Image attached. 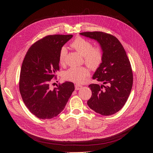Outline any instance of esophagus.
Masks as SVG:
<instances>
[{
    "label": "esophagus",
    "mask_w": 153,
    "mask_h": 153,
    "mask_svg": "<svg viewBox=\"0 0 153 153\" xmlns=\"http://www.w3.org/2000/svg\"><path fill=\"white\" fill-rule=\"evenodd\" d=\"M82 86L80 85H78V84L75 85V90H80L82 89Z\"/></svg>",
    "instance_id": "obj_1"
}]
</instances>
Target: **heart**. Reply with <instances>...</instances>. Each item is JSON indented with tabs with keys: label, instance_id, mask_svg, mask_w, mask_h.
Listing matches in <instances>:
<instances>
[{
	"label": "heart",
	"instance_id": "1",
	"mask_svg": "<svg viewBox=\"0 0 153 153\" xmlns=\"http://www.w3.org/2000/svg\"><path fill=\"white\" fill-rule=\"evenodd\" d=\"M71 47L84 56L85 64L92 69L98 68L102 62V51L99 47H92V44L89 40L79 37L73 41ZM67 53V48L65 47H62L59 56V61L61 64L65 61ZM89 74V69L85 67H72L64 73L63 77L64 79L76 84H83Z\"/></svg>",
	"mask_w": 153,
	"mask_h": 153
}]
</instances>
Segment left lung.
<instances>
[{
	"label": "left lung",
	"instance_id": "1",
	"mask_svg": "<svg viewBox=\"0 0 153 153\" xmlns=\"http://www.w3.org/2000/svg\"><path fill=\"white\" fill-rule=\"evenodd\" d=\"M80 35L96 40L101 48L103 59L92 78L103 85L91 84L89 108L103 115L114 114L126 103L133 85V73L123 45L115 36L102 32H85ZM104 84H107L105 86Z\"/></svg>",
	"mask_w": 153,
	"mask_h": 153
}]
</instances>
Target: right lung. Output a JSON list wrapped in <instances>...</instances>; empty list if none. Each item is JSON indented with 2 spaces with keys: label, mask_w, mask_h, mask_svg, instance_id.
<instances>
[{
  "label": "right lung",
  "mask_w": 153,
  "mask_h": 153,
  "mask_svg": "<svg viewBox=\"0 0 153 153\" xmlns=\"http://www.w3.org/2000/svg\"><path fill=\"white\" fill-rule=\"evenodd\" d=\"M73 35H50L32 45L23 61L19 89L30 112L41 119L56 117L65 108L75 90L71 82L51 89L50 82L59 69V52Z\"/></svg>",
  "instance_id": "1"
}]
</instances>
